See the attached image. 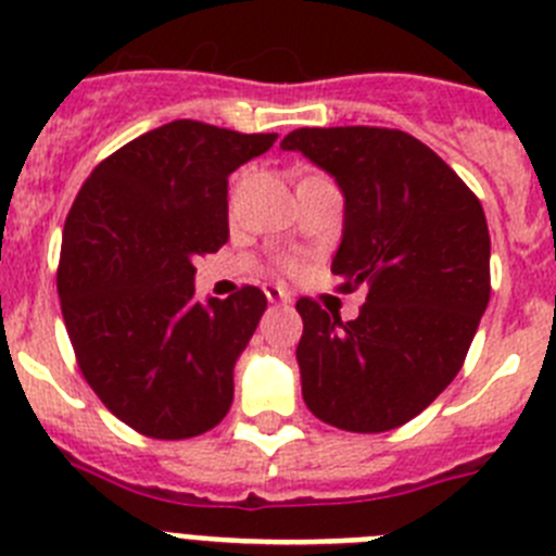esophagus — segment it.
<instances>
[{
	"label": "esophagus",
	"mask_w": 556,
	"mask_h": 556,
	"mask_svg": "<svg viewBox=\"0 0 556 556\" xmlns=\"http://www.w3.org/2000/svg\"><path fill=\"white\" fill-rule=\"evenodd\" d=\"M264 294H267L269 303H292V294L283 287H278V283H267V287H264Z\"/></svg>",
	"instance_id": "obj_1"
}]
</instances>
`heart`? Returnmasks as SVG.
Masks as SVG:
<instances>
[{
    "label": "heart",
    "instance_id": "1",
    "mask_svg": "<svg viewBox=\"0 0 556 556\" xmlns=\"http://www.w3.org/2000/svg\"><path fill=\"white\" fill-rule=\"evenodd\" d=\"M287 267H292V262H287Z\"/></svg>",
    "mask_w": 556,
    "mask_h": 556
}]
</instances>
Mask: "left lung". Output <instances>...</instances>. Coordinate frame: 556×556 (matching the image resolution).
Returning <instances> with one entry per match:
<instances>
[{
  "instance_id": "1",
  "label": "left lung",
  "mask_w": 556,
  "mask_h": 556,
  "mask_svg": "<svg viewBox=\"0 0 556 556\" xmlns=\"http://www.w3.org/2000/svg\"><path fill=\"white\" fill-rule=\"evenodd\" d=\"M333 175L345 228L331 273L365 287L356 320L298 301L303 401L342 431L409 424L465 365L490 301L479 198L415 136L390 127H301L281 141Z\"/></svg>"
}]
</instances>
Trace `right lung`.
<instances>
[{
  "label": "right lung",
  "mask_w": 556,
  "mask_h": 556,
  "mask_svg": "<svg viewBox=\"0 0 556 556\" xmlns=\"http://www.w3.org/2000/svg\"><path fill=\"white\" fill-rule=\"evenodd\" d=\"M278 132L194 119L97 164L63 225L58 294L88 387L155 440L198 437L233 404V365L262 320L258 287L194 301V258L228 242V175Z\"/></svg>",
  "instance_id": "obj_1"
}]
</instances>
